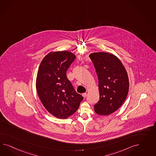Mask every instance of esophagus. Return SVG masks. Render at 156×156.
I'll use <instances>...</instances> for the list:
<instances>
[{
	"instance_id": "34e87169",
	"label": "esophagus",
	"mask_w": 156,
	"mask_h": 156,
	"mask_svg": "<svg viewBox=\"0 0 156 156\" xmlns=\"http://www.w3.org/2000/svg\"><path fill=\"white\" fill-rule=\"evenodd\" d=\"M86 95H87V94L85 93H83V94H82V96H83L84 98H85V97H86Z\"/></svg>"
}]
</instances>
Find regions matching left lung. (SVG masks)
Masks as SVG:
<instances>
[{"mask_svg": "<svg viewBox=\"0 0 156 156\" xmlns=\"http://www.w3.org/2000/svg\"><path fill=\"white\" fill-rule=\"evenodd\" d=\"M89 57L98 78L99 100L94 107L95 112L108 115L117 110L128 95V74L121 61L108 52H94Z\"/></svg>", "mask_w": 156, "mask_h": 156, "instance_id": "obj_1", "label": "left lung"}]
</instances>
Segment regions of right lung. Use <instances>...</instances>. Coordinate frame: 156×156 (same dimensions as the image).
Returning <instances> with one entry per match:
<instances>
[{"mask_svg": "<svg viewBox=\"0 0 156 156\" xmlns=\"http://www.w3.org/2000/svg\"><path fill=\"white\" fill-rule=\"evenodd\" d=\"M67 51L50 52L38 69L36 89L43 105L53 116L66 119L78 109L83 97L77 93L67 78L66 71L76 59Z\"/></svg>", "mask_w": 156, "mask_h": 156, "instance_id": "right-lung-1", "label": "right lung"}]
</instances>
